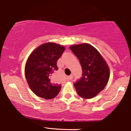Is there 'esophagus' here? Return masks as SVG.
Wrapping results in <instances>:
<instances>
[{
    "label": "esophagus",
    "mask_w": 131,
    "mask_h": 131,
    "mask_svg": "<svg viewBox=\"0 0 131 131\" xmlns=\"http://www.w3.org/2000/svg\"><path fill=\"white\" fill-rule=\"evenodd\" d=\"M73 75H70V76H68V78H67V79H68V81H71V80H72V79H73Z\"/></svg>",
    "instance_id": "obj_1"
}]
</instances>
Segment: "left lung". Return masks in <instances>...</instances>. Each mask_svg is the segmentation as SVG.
Instances as JSON below:
<instances>
[{"instance_id": "8db88e82", "label": "left lung", "mask_w": 131, "mask_h": 131, "mask_svg": "<svg viewBox=\"0 0 131 131\" xmlns=\"http://www.w3.org/2000/svg\"><path fill=\"white\" fill-rule=\"evenodd\" d=\"M70 48L78 57L82 67V76L74 82L78 94L82 98H93L108 83V67L97 49L88 43L75 45Z\"/></svg>"}]
</instances>
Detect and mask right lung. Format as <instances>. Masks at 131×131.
Segmentation results:
<instances>
[{
	"label": "right lung",
	"mask_w": 131,
	"mask_h": 131,
	"mask_svg": "<svg viewBox=\"0 0 131 131\" xmlns=\"http://www.w3.org/2000/svg\"><path fill=\"white\" fill-rule=\"evenodd\" d=\"M64 47L53 42L43 43L29 55L25 66V76L29 88L36 95L45 99L55 97L61 89L55 72L57 60Z\"/></svg>",
	"instance_id": "right-lung-1"
}]
</instances>
